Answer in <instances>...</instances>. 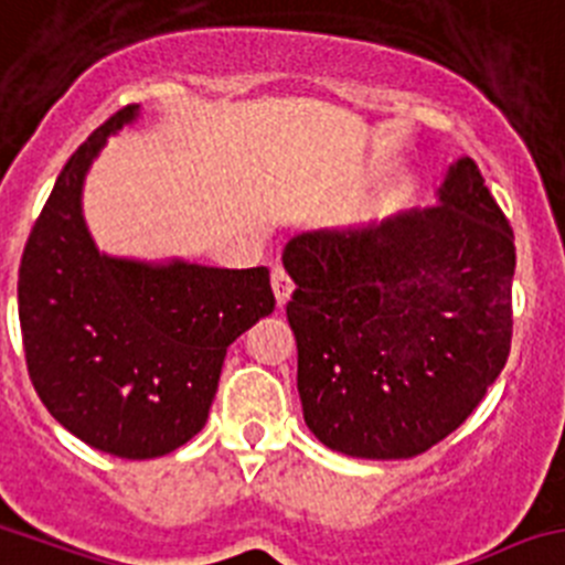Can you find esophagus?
Wrapping results in <instances>:
<instances>
[{
  "instance_id": "obj_1",
  "label": "esophagus",
  "mask_w": 565,
  "mask_h": 565,
  "mask_svg": "<svg viewBox=\"0 0 565 565\" xmlns=\"http://www.w3.org/2000/svg\"><path fill=\"white\" fill-rule=\"evenodd\" d=\"M271 291H274V299H277V305L279 308H282V305L288 302V299H291V294H294V282H291V277H288V271L286 268H274L271 271Z\"/></svg>"
}]
</instances>
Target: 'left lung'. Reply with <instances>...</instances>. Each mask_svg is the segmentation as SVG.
Wrapping results in <instances>:
<instances>
[{"label": "left lung", "instance_id": "left-lung-1", "mask_svg": "<svg viewBox=\"0 0 565 565\" xmlns=\"http://www.w3.org/2000/svg\"><path fill=\"white\" fill-rule=\"evenodd\" d=\"M305 424L332 452L402 460L460 427L504 369L513 230L471 158L438 205L291 238Z\"/></svg>", "mask_w": 565, "mask_h": 565}]
</instances>
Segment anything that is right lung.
<instances>
[{"mask_svg": "<svg viewBox=\"0 0 565 565\" xmlns=\"http://www.w3.org/2000/svg\"><path fill=\"white\" fill-rule=\"evenodd\" d=\"M127 105L68 158L19 268L26 372L46 411L99 452L149 460L205 427L227 347L274 310L268 268L147 263L96 249L83 185Z\"/></svg>", "mask_w": 565, "mask_h": 565, "instance_id": "1", "label": "right lung"}]
</instances>
